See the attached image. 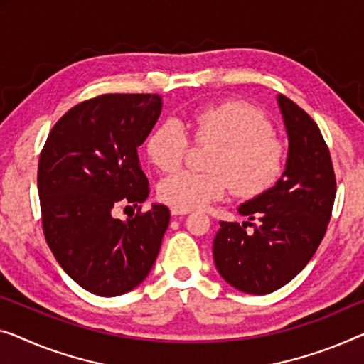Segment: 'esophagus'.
Listing matches in <instances>:
<instances>
[{
	"label": "esophagus",
	"instance_id": "esophagus-1",
	"mask_svg": "<svg viewBox=\"0 0 364 364\" xmlns=\"http://www.w3.org/2000/svg\"><path fill=\"white\" fill-rule=\"evenodd\" d=\"M170 210H171V215H173V217H178V215H186V214L191 213V210H188V209H180V208H171Z\"/></svg>",
	"mask_w": 364,
	"mask_h": 364
}]
</instances>
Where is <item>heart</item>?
<instances>
[{
	"label": "heart",
	"mask_w": 364,
	"mask_h": 364,
	"mask_svg": "<svg viewBox=\"0 0 364 364\" xmlns=\"http://www.w3.org/2000/svg\"><path fill=\"white\" fill-rule=\"evenodd\" d=\"M193 139L199 145H214L208 173L178 171L159 184L164 203L180 209H198L225 196L230 186L240 198L267 193L283 176L286 149L268 117L245 102L229 101L198 109L191 119ZM189 137L175 117L160 122L147 139L149 160L161 171L183 164Z\"/></svg>",
	"instance_id": "1"
}]
</instances>
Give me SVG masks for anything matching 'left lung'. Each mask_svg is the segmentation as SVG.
<instances>
[{
	"mask_svg": "<svg viewBox=\"0 0 364 364\" xmlns=\"http://www.w3.org/2000/svg\"><path fill=\"white\" fill-rule=\"evenodd\" d=\"M278 105L289 140L283 176L267 193L238 208L248 222H220L213 245L222 278L257 296L279 289L306 268L327 232L337 194L321 129L289 97L278 95ZM247 225L254 227L250 235Z\"/></svg>",
	"mask_w": 364,
	"mask_h": 364,
	"instance_id": "1",
	"label": "left lung"
}]
</instances>
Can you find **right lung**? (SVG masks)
Returning a JSON list of instances; mask_svg holds the SVG:
<instances>
[{"label":"right lung","instance_id":"add662e5","mask_svg":"<svg viewBox=\"0 0 364 364\" xmlns=\"http://www.w3.org/2000/svg\"><path fill=\"white\" fill-rule=\"evenodd\" d=\"M159 95H101L58 119L37 171L42 229L53 257L96 296L132 291L147 278L170 222V209L114 219L116 205L137 208L149 180L137 149L159 121Z\"/></svg>","mask_w":364,"mask_h":364}]
</instances>
